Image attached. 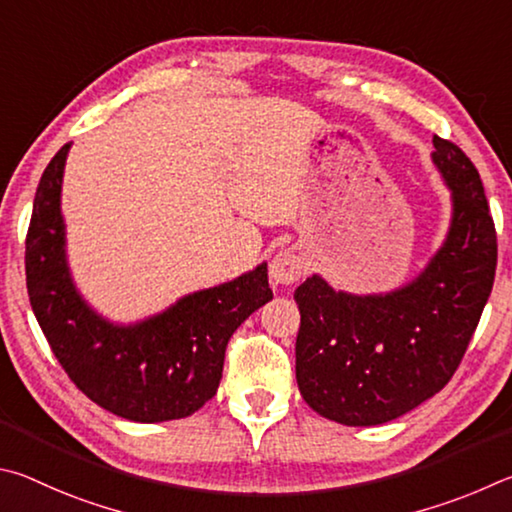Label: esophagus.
<instances>
[{"mask_svg":"<svg viewBox=\"0 0 512 512\" xmlns=\"http://www.w3.org/2000/svg\"><path fill=\"white\" fill-rule=\"evenodd\" d=\"M306 270H308V263H306V256H303V251L297 247H288L272 258L270 279L276 285H292L306 274Z\"/></svg>","mask_w":512,"mask_h":512,"instance_id":"34e87169","label":"esophagus"}]
</instances>
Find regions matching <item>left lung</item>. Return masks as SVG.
<instances>
[{
  "label": "left lung",
  "mask_w": 512,
  "mask_h": 512,
  "mask_svg": "<svg viewBox=\"0 0 512 512\" xmlns=\"http://www.w3.org/2000/svg\"><path fill=\"white\" fill-rule=\"evenodd\" d=\"M432 161L452 193V218L416 279L391 292L351 294L312 274L294 292L299 391L339 425H384L436 396L459 369L488 303L497 233L481 177L441 137Z\"/></svg>",
  "instance_id": "left-lung-1"
}]
</instances>
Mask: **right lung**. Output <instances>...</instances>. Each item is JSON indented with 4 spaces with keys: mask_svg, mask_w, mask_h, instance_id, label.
<instances>
[{
    "mask_svg": "<svg viewBox=\"0 0 512 512\" xmlns=\"http://www.w3.org/2000/svg\"><path fill=\"white\" fill-rule=\"evenodd\" d=\"M69 148L44 168L26 233L35 319L71 382L98 407L134 423L191 416L218 391L231 335L274 297L267 263L134 324L103 317L78 292L67 261L60 197Z\"/></svg>",
    "mask_w": 512,
    "mask_h": 512,
    "instance_id": "obj_1",
    "label": "right lung"
}]
</instances>
